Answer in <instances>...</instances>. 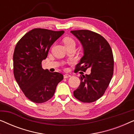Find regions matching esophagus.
<instances>
[{
    "label": "esophagus",
    "instance_id": "obj_1",
    "mask_svg": "<svg viewBox=\"0 0 134 134\" xmlns=\"http://www.w3.org/2000/svg\"><path fill=\"white\" fill-rule=\"evenodd\" d=\"M70 77H71V75H69V74H64V78H65V79Z\"/></svg>",
    "mask_w": 134,
    "mask_h": 134
}]
</instances>
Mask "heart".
Wrapping results in <instances>:
<instances>
[{"label":"heart","mask_w":134,"mask_h":134,"mask_svg":"<svg viewBox=\"0 0 134 134\" xmlns=\"http://www.w3.org/2000/svg\"><path fill=\"white\" fill-rule=\"evenodd\" d=\"M64 44L66 47L68 46L69 45L71 44H75V42L74 41V40H72V38L70 37H66L63 39V40Z\"/></svg>","instance_id":"obj_1"}]
</instances>
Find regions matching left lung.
Here are the masks:
<instances>
[{"instance_id": "1", "label": "left lung", "mask_w": 134, "mask_h": 134, "mask_svg": "<svg viewBox=\"0 0 134 134\" xmlns=\"http://www.w3.org/2000/svg\"><path fill=\"white\" fill-rule=\"evenodd\" d=\"M80 42L83 55L75 71L90 74L80 76V84L74 91V96L83 102H93L99 99L107 88L113 74V57L109 44L103 36L88 30L71 31Z\"/></svg>"}]
</instances>
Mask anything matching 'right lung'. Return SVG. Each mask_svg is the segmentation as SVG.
<instances>
[{
	"instance_id": "right-lung-1",
	"label": "right lung",
	"mask_w": 134,
	"mask_h": 134,
	"mask_svg": "<svg viewBox=\"0 0 134 134\" xmlns=\"http://www.w3.org/2000/svg\"><path fill=\"white\" fill-rule=\"evenodd\" d=\"M65 32L34 29L27 32L16 44L13 54L14 78L25 96L35 103H43L54 96L61 73L43 69L41 62L49 49Z\"/></svg>"
}]
</instances>
